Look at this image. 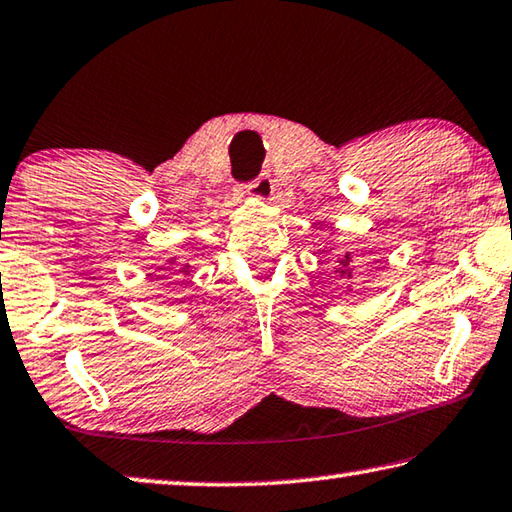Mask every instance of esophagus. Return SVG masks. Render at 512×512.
Returning <instances> with one entry per match:
<instances>
[{
  "mask_svg": "<svg viewBox=\"0 0 512 512\" xmlns=\"http://www.w3.org/2000/svg\"><path fill=\"white\" fill-rule=\"evenodd\" d=\"M273 184H275L273 177L269 173H262V175H257L253 182L246 184V191L253 193L257 200H271L273 189H275Z\"/></svg>",
  "mask_w": 512,
  "mask_h": 512,
  "instance_id": "obj_1",
  "label": "esophagus"
}]
</instances>
